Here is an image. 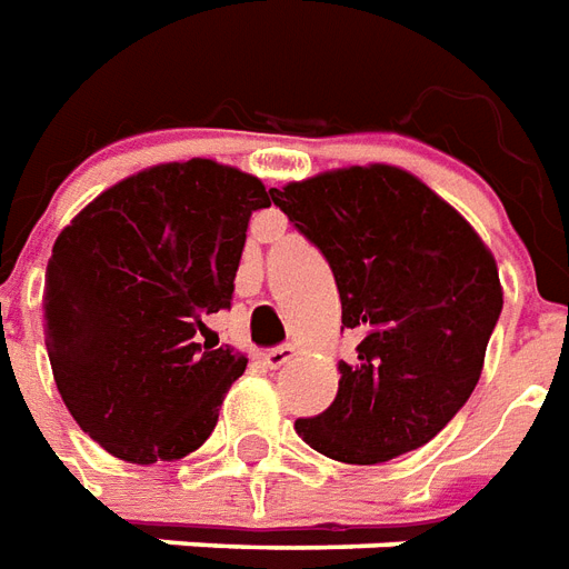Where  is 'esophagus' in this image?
Segmentation results:
<instances>
[{
    "label": "esophagus",
    "mask_w": 569,
    "mask_h": 569,
    "mask_svg": "<svg viewBox=\"0 0 569 569\" xmlns=\"http://www.w3.org/2000/svg\"><path fill=\"white\" fill-rule=\"evenodd\" d=\"M297 357V345H281V348H272L263 353V362H267L269 369H281L284 362H290Z\"/></svg>",
    "instance_id": "obj_1"
}]
</instances>
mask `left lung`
Returning a JSON list of instances; mask_svg holds the SVG:
<instances>
[{
  "label": "left lung",
  "mask_w": 569,
  "mask_h": 569,
  "mask_svg": "<svg viewBox=\"0 0 569 569\" xmlns=\"http://www.w3.org/2000/svg\"><path fill=\"white\" fill-rule=\"evenodd\" d=\"M330 260L341 323L360 336L330 408L297 435L336 462L378 465L429 443L482 375L503 306L480 233L420 177L350 164L272 188Z\"/></svg>",
  "instance_id": "obj_1"
}]
</instances>
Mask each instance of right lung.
Masks as SVG:
<instances>
[{"mask_svg":"<svg viewBox=\"0 0 569 569\" xmlns=\"http://www.w3.org/2000/svg\"><path fill=\"white\" fill-rule=\"evenodd\" d=\"M267 186L212 158L164 161L101 191L53 242L44 336L59 396L92 441L131 465L207 441L249 357L200 348L228 309Z\"/></svg>","mask_w":569,"mask_h":569,"instance_id":"1","label":"right lung"}]
</instances>
